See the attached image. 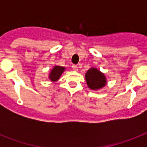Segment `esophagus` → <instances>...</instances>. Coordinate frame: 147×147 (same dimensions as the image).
Masks as SVG:
<instances>
[{"label": "esophagus", "instance_id": "34e87169", "mask_svg": "<svg viewBox=\"0 0 147 147\" xmlns=\"http://www.w3.org/2000/svg\"><path fill=\"white\" fill-rule=\"evenodd\" d=\"M72 69H73L74 71H78V65H72Z\"/></svg>", "mask_w": 147, "mask_h": 147}]
</instances>
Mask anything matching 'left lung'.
<instances>
[{
    "mask_svg": "<svg viewBox=\"0 0 147 147\" xmlns=\"http://www.w3.org/2000/svg\"><path fill=\"white\" fill-rule=\"evenodd\" d=\"M85 79L88 86L92 90H98L106 85V78L95 68H92L85 74Z\"/></svg>",
    "mask_w": 147,
    "mask_h": 147,
    "instance_id": "left-lung-1",
    "label": "left lung"
}]
</instances>
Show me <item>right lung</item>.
<instances>
[{"label": "right lung", "instance_id": "right-lung-1", "mask_svg": "<svg viewBox=\"0 0 147 147\" xmlns=\"http://www.w3.org/2000/svg\"><path fill=\"white\" fill-rule=\"evenodd\" d=\"M65 71V68L62 66H55L49 74V79L53 82H55L59 78L60 76Z\"/></svg>", "mask_w": 147, "mask_h": 147}]
</instances>
